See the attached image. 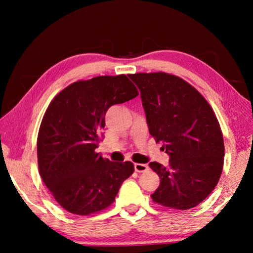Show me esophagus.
Segmentation results:
<instances>
[{
  "mask_svg": "<svg viewBox=\"0 0 253 253\" xmlns=\"http://www.w3.org/2000/svg\"><path fill=\"white\" fill-rule=\"evenodd\" d=\"M134 168H135L136 172H138V173H144L148 169V166L146 164H139V163H136V164L134 165Z\"/></svg>",
  "mask_w": 253,
  "mask_h": 253,
  "instance_id": "1",
  "label": "esophagus"
}]
</instances>
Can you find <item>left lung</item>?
<instances>
[{
	"label": "left lung",
	"mask_w": 253,
	"mask_h": 253,
	"mask_svg": "<svg viewBox=\"0 0 253 253\" xmlns=\"http://www.w3.org/2000/svg\"><path fill=\"white\" fill-rule=\"evenodd\" d=\"M140 90L151 135L169 155L149 163L160 176L151 195L162 207L188 210L208 198L224 161L223 135L212 107L193 85L166 72L129 75Z\"/></svg>",
	"instance_id": "1"
}]
</instances>
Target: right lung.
<instances>
[{
  "label": "right lung",
  "instance_id": "obj_1",
  "mask_svg": "<svg viewBox=\"0 0 253 253\" xmlns=\"http://www.w3.org/2000/svg\"><path fill=\"white\" fill-rule=\"evenodd\" d=\"M138 96L125 75L79 80L50 102L38 134L42 181L68 212L89 215L109 208L123 182L134 173L130 162L115 163L95 149L111 106Z\"/></svg>",
  "mask_w": 253,
  "mask_h": 253
}]
</instances>
